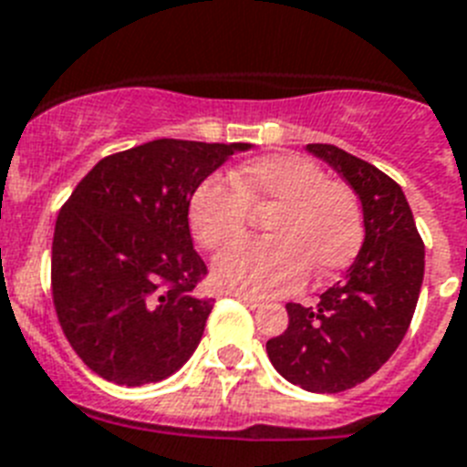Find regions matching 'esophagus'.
I'll return each instance as SVG.
<instances>
[{"label": "esophagus", "mask_w": 467, "mask_h": 467, "mask_svg": "<svg viewBox=\"0 0 467 467\" xmlns=\"http://www.w3.org/2000/svg\"><path fill=\"white\" fill-rule=\"evenodd\" d=\"M233 297H237V299H240V302H244V305L249 306V309H256V306L264 305V299L252 297V295H244V293H233Z\"/></svg>", "instance_id": "34e87169"}]
</instances>
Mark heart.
Listing matches in <instances>:
<instances>
[{
	"label": "heart",
	"instance_id": "heart-1",
	"mask_svg": "<svg viewBox=\"0 0 467 467\" xmlns=\"http://www.w3.org/2000/svg\"><path fill=\"white\" fill-rule=\"evenodd\" d=\"M233 189L201 182L189 199V227L215 252L244 234L249 213L268 211L266 240L242 242L213 264L215 285L244 295L297 290L312 268L319 278L350 266L365 240L362 206L348 184L299 155H264L230 174Z\"/></svg>",
	"mask_w": 467,
	"mask_h": 467
}]
</instances>
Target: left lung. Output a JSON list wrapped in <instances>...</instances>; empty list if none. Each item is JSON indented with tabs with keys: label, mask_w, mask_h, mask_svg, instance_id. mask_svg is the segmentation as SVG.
Returning a JSON list of instances; mask_svg holds the SVG:
<instances>
[{
	"label": "left lung",
	"mask_w": 467,
	"mask_h": 467,
	"mask_svg": "<svg viewBox=\"0 0 467 467\" xmlns=\"http://www.w3.org/2000/svg\"><path fill=\"white\" fill-rule=\"evenodd\" d=\"M362 201L365 242L345 278L314 306L285 305L287 328L266 343L271 365L312 393H340L381 369L418 306L424 244L403 189L331 143H309Z\"/></svg>",
	"instance_id": "1"
}]
</instances>
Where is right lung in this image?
Listing matches in <instances>:
<instances>
[{"mask_svg": "<svg viewBox=\"0 0 467 467\" xmlns=\"http://www.w3.org/2000/svg\"><path fill=\"white\" fill-rule=\"evenodd\" d=\"M249 143L158 139L108 155L57 215L52 299L76 355L119 386L168 379L196 350L213 299L189 233V199Z\"/></svg>", "mask_w": 467, "mask_h": 467, "instance_id": "obj_1", "label": "right lung"}]
</instances>
